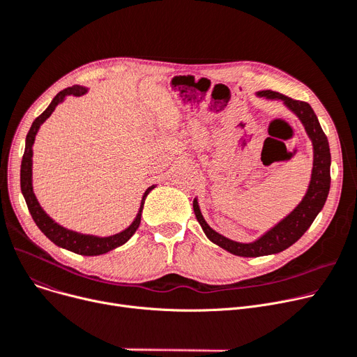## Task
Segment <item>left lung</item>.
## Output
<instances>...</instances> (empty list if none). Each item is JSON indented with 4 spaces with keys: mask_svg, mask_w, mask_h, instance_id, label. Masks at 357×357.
Returning a JSON list of instances; mask_svg holds the SVG:
<instances>
[{
    "mask_svg": "<svg viewBox=\"0 0 357 357\" xmlns=\"http://www.w3.org/2000/svg\"><path fill=\"white\" fill-rule=\"evenodd\" d=\"M258 96L272 99V100H282L285 107L294 112L301 123L304 125L305 132L312 142V172L311 180L307 188V193L300 202V204L292 211L288 216H285L281 222H278L274 227H271L268 232H265L259 239L250 242V243H241L230 241L223 235L218 234L204 220L197 199L193 200V208L197 222L200 223L203 232L206 236L211 239L218 246L226 249L227 252L246 257V258H255L264 255H272L282 252L284 249L289 248L292 243H296L304 234L305 230L311 226L314 219L321 212V208L327 200L328 190H330V146L326 134L321 130V125L314 114L312 108L307 102L291 99L282 93L274 91H261Z\"/></svg>",
    "mask_w": 357,
    "mask_h": 357,
    "instance_id": "1",
    "label": "left lung"
}]
</instances>
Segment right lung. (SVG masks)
Listing matches in <instances>:
<instances>
[{"mask_svg": "<svg viewBox=\"0 0 357 357\" xmlns=\"http://www.w3.org/2000/svg\"><path fill=\"white\" fill-rule=\"evenodd\" d=\"M88 92V88L85 86H79L75 85L72 88H66L60 91L52 100V103L47 107V109L41 114L40 116H37L31 125V128L27 134L26 138V150H24V155H23V161H21V170H20V184H21V193H23L27 207L30 211V215L33 218V220L36 222V225L38 226V229L43 232L54 245L68 249L70 252L79 254V255H85V257H96V255H102L107 254L109 250L123 245L127 241H130V238L135 234V230L139 226L141 222V212L144 207V202L145 197L149 196V193L153 190L155 185H151L145 190L142 200H141V206L139 211L137 213V218L134 219V222L125 229L122 232L112 235V236H95V235H83L79 232H75V230L63 227L61 225L56 223L45 211L43 207L40 206L34 192H33V144L37 135V131L40 128V125L43 123L56 109V107L59 103H61L68 96H82Z\"/></svg>", "mask_w": 357, "mask_h": 357, "instance_id": "add662e5", "label": "right lung"}]
</instances>
